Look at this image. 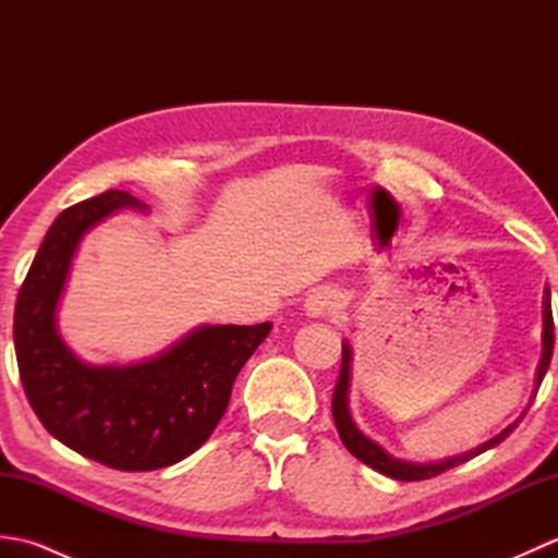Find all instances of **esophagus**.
Returning a JSON list of instances; mask_svg holds the SVG:
<instances>
[{"label": "esophagus", "instance_id": "34e87169", "mask_svg": "<svg viewBox=\"0 0 558 558\" xmlns=\"http://www.w3.org/2000/svg\"><path fill=\"white\" fill-rule=\"evenodd\" d=\"M340 306V294L338 290L322 286V288H314L310 294H306L304 300V310L310 316L318 318V316H328L333 314Z\"/></svg>", "mask_w": 558, "mask_h": 558}]
</instances>
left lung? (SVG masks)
<instances>
[{
	"mask_svg": "<svg viewBox=\"0 0 558 558\" xmlns=\"http://www.w3.org/2000/svg\"><path fill=\"white\" fill-rule=\"evenodd\" d=\"M542 342H544V354H542V362L537 366V378H535V390L539 388L544 374H547L549 369V362H551V354H554V316H551V292L549 288L544 290V336H542ZM350 360H352V350L348 342H342V364H340V378H338V386L333 390V420H336V426H338V434L342 438V444H345V448L350 450V453L362 460L364 465L374 468L376 472H381V475L386 477H393V480H400V482H420V480H432L436 475H441V472L450 470L460 465V462H468L470 458H475L480 453H484V450H489L494 446H499L504 438L511 434L518 422L525 417H520L518 422H513L511 426H506V429L494 436L492 441L482 444L480 448L470 450V453H462L458 458H448L444 462H405V460H398L390 453H386V450L378 446L376 441H372V438H366L360 429L357 424L352 422L350 417V410H348V384H350Z\"/></svg>",
	"mask_w": 558,
	"mask_h": 558,
	"instance_id": "left-lung-1",
	"label": "left lung"
}]
</instances>
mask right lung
Segmentation results:
<instances>
[{"instance_id": "add662e5", "label": "right lung", "mask_w": 558, "mask_h": 558, "mask_svg": "<svg viewBox=\"0 0 558 558\" xmlns=\"http://www.w3.org/2000/svg\"><path fill=\"white\" fill-rule=\"evenodd\" d=\"M144 208L105 192L59 213L16 298L14 345L23 390L57 441L102 465L144 472L192 456L222 420L234 378L272 324L204 326L160 357L132 366H88L54 328L71 256L112 210Z\"/></svg>"}]
</instances>
